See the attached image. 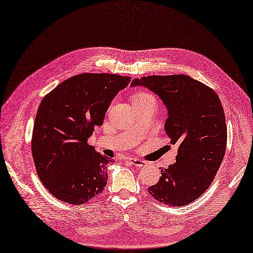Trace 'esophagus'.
Returning <instances> with one entry per match:
<instances>
[{"mask_svg":"<svg viewBox=\"0 0 253 253\" xmlns=\"http://www.w3.org/2000/svg\"><path fill=\"white\" fill-rule=\"evenodd\" d=\"M130 162V164L133 165V166H136V167H145L146 165H147V163H146L145 161L143 160H138V159H129L128 160Z\"/></svg>","mask_w":253,"mask_h":253,"instance_id":"esophagus-1","label":"esophagus"}]
</instances>
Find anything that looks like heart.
Returning a JSON list of instances; mask_svg holds the SVG:
<instances>
[{"instance_id":"obj_1","label":"heart","mask_w":253,"mask_h":253,"mask_svg":"<svg viewBox=\"0 0 253 253\" xmlns=\"http://www.w3.org/2000/svg\"><path fill=\"white\" fill-rule=\"evenodd\" d=\"M150 97H152L150 94H147L145 92H142V91H138V92H135L132 97H131V102L132 104H136L138 102H142L144 100H147V99H150Z\"/></svg>"}]
</instances>
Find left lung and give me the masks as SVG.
I'll use <instances>...</instances> for the list:
<instances>
[{"label": "left lung", "instance_id": "left-lung-1", "mask_svg": "<svg viewBox=\"0 0 253 253\" xmlns=\"http://www.w3.org/2000/svg\"><path fill=\"white\" fill-rule=\"evenodd\" d=\"M156 93L167 108L165 131L177 146L175 163L161 167L148 192L160 203L185 206L207 190L222 164L227 143L224 109L213 89L185 75L134 79Z\"/></svg>", "mask_w": 253, "mask_h": 253}]
</instances>
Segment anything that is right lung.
<instances>
[{"label": "right lung", "mask_w": 253, "mask_h": 253, "mask_svg": "<svg viewBox=\"0 0 253 253\" xmlns=\"http://www.w3.org/2000/svg\"><path fill=\"white\" fill-rule=\"evenodd\" d=\"M129 77L82 73L64 81L41 102L31 150L41 182L63 202L76 205L92 200L106 184L110 158L88 145L94 129Z\"/></svg>", "instance_id": "1"}]
</instances>
